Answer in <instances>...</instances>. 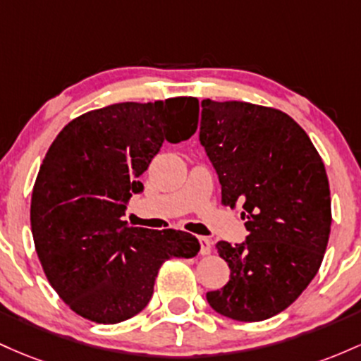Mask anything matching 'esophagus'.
Here are the masks:
<instances>
[{"label": "esophagus", "mask_w": 361, "mask_h": 361, "mask_svg": "<svg viewBox=\"0 0 361 361\" xmlns=\"http://www.w3.org/2000/svg\"><path fill=\"white\" fill-rule=\"evenodd\" d=\"M200 244H201V256H208L212 252V240L206 237H200Z\"/></svg>", "instance_id": "obj_1"}]
</instances>
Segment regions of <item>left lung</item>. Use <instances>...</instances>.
I'll return each mask as SVG.
<instances>
[{
	"label": "left lung",
	"mask_w": 361,
	"mask_h": 361,
	"mask_svg": "<svg viewBox=\"0 0 361 361\" xmlns=\"http://www.w3.org/2000/svg\"><path fill=\"white\" fill-rule=\"evenodd\" d=\"M200 141L221 184V204L242 202L249 235L218 242L230 268L213 310L259 322L290 307L317 274L331 233L326 167L307 133L285 112L249 102L202 100Z\"/></svg>",
	"instance_id": "1"
}]
</instances>
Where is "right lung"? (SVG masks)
I'll return each instance as SVG.
<instances>
[{
  "mask_svg": "<svg viewBox=\"0 0 361 361\" xmlns=\"http://www.w3.org/2000/svg\"><path fill=\"white\" fill-rule=\"evenodd\" d=\"M197 117L196 97L112 104L73 119L47 149L32 191V235L51 286L82 317H135L148 305L161 264L200 252L191 233L123 220L164 141L189 140Z\"/></svg>",
  "mask_w": 361,
  "mask_h": 361,
  "instance_id": "right-lung-1",
  "label": "right lung"
}]
</instances>
